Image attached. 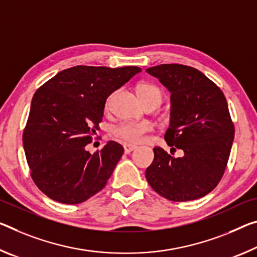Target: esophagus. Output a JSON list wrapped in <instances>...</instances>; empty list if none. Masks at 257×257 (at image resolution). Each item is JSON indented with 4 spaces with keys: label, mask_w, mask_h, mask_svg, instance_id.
Masks as SVG:
<instances>
[{
    "label": "esophagus",
    "mask_w": 257,
    "mask_h": 257,
    "mask_svg": "<svg viewBox=\"0 0 257 257\" xmlns=\"http://www.w3.org/2000/svg\"><path fill=\"white\" fill-rule=\"evenodd\" d=\"M136 148H137V146L134 145V144H129V143H124L123 144L124 153H130V152H132V151H134Z\"/></svg>",
    "instance_id": "1"
}]
</instances>
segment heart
Returning <instances> with one entry per match:
<instances>
[{
    "instance_id": "1",
    "label": "heart",
    "mask_w": 257,
    "mask_h": 257,
    "mask_svg": "<svg viewBox=\"0 0 257 257\" xmlns=\"http://www.w3.org/2000/svg\"><path fill=\"white\" fill-rule=\"evenodd\" d=\"M137 95L140 97L142 103H146V101L156 100L161 103L162 100V92L157 85L150 84V83H143L137 87ZM109 100L111 97H108L105 103L106 108L109 105ZM152 130V125L149 122H125V123L120 124L119 127L115 129V135L121 137L122 140L130 142V143H138V142L143 141L144 135Z\"/></svg>"
}]
</instances>
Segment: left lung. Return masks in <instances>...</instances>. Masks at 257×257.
Instances as JSON below:
<instances>
[{
    "mask_svg": "<svg viewBox=\"0 0 257 257\" xmlns=\"http://www.w3.org/2000/svg\"><path fill=\"white\" fill-rule=\"evenodd\" d=\"M170 92L167 144L181 158L154 148L145 172L151 187L172 201L195 200L213 191L224 174L234 138L226 98L203 73L180 64L146 70Z\"/></svg>",
    "mask_w": 257,
    "mask_h": 257,
    "instance_id": "left-lung-1",
    "label": "left lung"
}]
</instances>
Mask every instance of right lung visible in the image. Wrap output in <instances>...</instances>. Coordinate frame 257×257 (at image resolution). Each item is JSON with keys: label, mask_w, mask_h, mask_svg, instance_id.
<instances>
[{"label": "right lung", "mask_w": 257, "mask_h": 257, "mask_svg": "<svg viewBox=\"0 0 257 257\" xmlns=\"http://www.w3.org/2000/svg\"><path fill=\"white\" fill-rule=\"evenodd\" d=\"M142 68L74 66L47 81L34 93L23 144L36 186L52 200L76 205L106 185L123 154L108 141L91 154V143L107 97Z\"/></svg>", "instance_id": "obj_1"}]
</instances>
